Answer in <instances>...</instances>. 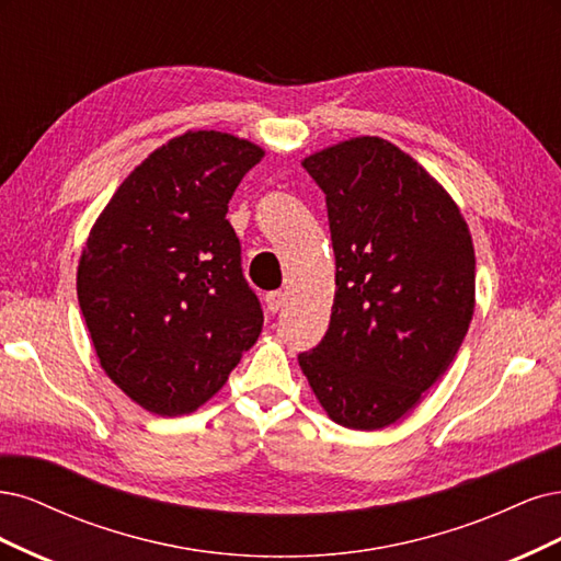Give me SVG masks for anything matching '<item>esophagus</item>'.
<instances>
[{"mask_svg": "<svg viewBox=\"0 0 561 561\" xmlns=\"http://www.w3.org/2000/svg\"><path fill=\"white\" fill-rule=\"evenodd\" d=\"M284 300H286V294H284V291H270V294H265V307H267V310L273 312V314L282 310Z\"/></svg>", "mask_w": 561, "mask_h": 561, "instance_id": "obj_1", "label": "esophagus"}]
</instances>
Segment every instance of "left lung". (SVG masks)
Instances as JSON below:
<instances>
[{"mask_svg": "<svg viewBox=\"0 0 561 561\" xmlns=\"http://www.w3.org/2000/svg\"><path fill=\"white\" fill-rule=\"evenodd\" d=\"M327 195L335 300L298 364L329 417L401 420L455 360L476 305V251L451 197L408 153L356 137L302 160Z\"/></svg>", "mask_w": 561, "mask_h": 561, "instance_id": "1", "label": "left lung"}]
</instances>
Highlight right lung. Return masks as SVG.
I'll return each mask as SVG.
<instances>
[{"mask_svg": "<svg viewBox=\"0 0 561 561\" xmlns=\"http://www.w3.org/2000/svg\"><path fill=\"white\" fill-rule=\"evenodd\" d=\"M263 158L201 130L153 151L90 230L77 294L100 364L144 410L176 417L219 391L263 329L228 203Z\"/></svg>", "mask_w": 561, "mask_h": 561, "instance_id": "add662e5", "label": "right lung"}]
</instances>
